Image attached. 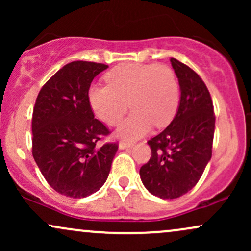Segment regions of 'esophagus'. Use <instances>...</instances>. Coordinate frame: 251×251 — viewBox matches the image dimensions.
<instances>
[{"label": "esophagus", "mask_w": 251, "mask_h": 251, "mask_svg": "<svg viewBox=\"0 0 251 251\" xmlns=\"http://www.w3.org/2000/svg\"><path fill=\"white\" fill-rule=\"evenodd\" d=\"M132 146H133V144H132V143H126V142H120L119 143V149L120 150H125V149L132 148Z\"/></svg>", "instance_id": "1"}]
</instances>
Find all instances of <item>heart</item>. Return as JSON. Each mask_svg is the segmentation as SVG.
I'll use <instances>...</instances> for the list:
<instances>
[{
	"instance_id": "obj_1",
	"label": "heart",
	"mask_w": 251,
	"mask_h": 251,
	"mask_svg": "<svg viewBox=\"0 0 251 251\" xmlns=\"http://www.w3.org/2000/svg\"><path fill=\"white\" fill-rule=\"evenodd\" d=\"M108 86H92L88 99L97 117L117 125L129 107L132 114L120 125L118 134L135 139L152 125L164 127L172 122L179 105V85L168 66L126 63L106 74Z\"/></svg>"
}]
</instances>
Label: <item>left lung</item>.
Returning a JSON list of instances; mask_svg holds the SVG:
<instances>
[{
  "mask_svg": "<svg viewBox=\"0 0 251 251\" xmlns=\"http://www.w3.org/2000/svg\"><path fill=\"white\" fill-rule=\"evenodd\" d=\"M180 100L171 124L149 140L151 158L140 168L144 186L163 200L190 191L211 159L215 114L205 83L189 66L171 57Z\"/></svg>",
  "mask_w": 251,
  "mask_h": 251,
  "instance_id": "8db88e82",
  "label": "left lung"
}]
</instances>
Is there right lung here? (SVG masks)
I'll return each instance as SVG.
<instances>
[{"mask_svg": "<svg viewBox=\"0 0 251 251\" xmlns=\"http://www.w3.org/2000/svg\"><path fill=\"white\" fill-rule=\"evenodd\" d=\"M107 65L73 61L43 85L31 119L33 157L47 183L66 197L83 198L107 179L117 143H97L109 134L94 119L88 99L91 83Z\"/></svg>", "mask_w": 251, "mask_h": 251, "instance_id": "1", "label": "right lung"}]
</instances>
